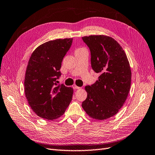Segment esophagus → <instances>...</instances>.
<instances>
[{
  "mask_svg": "<svg viewBox=\"0 0 155 155\" xmlns=\"http://www.w3.org/2000/svg\"><path fill=\"white\" fill-rule=\"evenodd\" d=\"M72 87H73V89H80V87H78V86H77L76 84H73V86H72Z\"/></svg>",
  "mask_w": 155,
  "mask_h": 155,
  "instance_id": "esophagus-1",
  "label": "esophagus"
}]
</instances>
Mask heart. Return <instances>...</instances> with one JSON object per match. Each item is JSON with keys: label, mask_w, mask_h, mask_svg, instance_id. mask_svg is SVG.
<instances>
[{"label": "heart", "mask_w": 155, "mask_h": 155, "mask_svg": "<svg viewBox=\"0 0 155 155\" xmlns=\"http://www.w3.org/2000/svg\"><path fill=\"white\" fill-rule=\"evenodd\" d=\"M86 48H77V49L75 51H82V50H85Z\"/></svg>", "instance_id": "heart-1"}]
</instances>
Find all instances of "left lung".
<instances>
[{
  "label": "left lung",
  "mask_w": 155,
  "mask_h": 155,
  "mask_svg": "<svg viewBox=\"0 0 155 155\" xmlns=\"http://www.w3.org/2000/svg\"><path fill=\"white\" fill-rule=\"evenodd\" d=\"M91 51L92 69L99 73L94 84L86 86L82 107L90 117L104 120L115 116L124 104L131 84V69L124 50L104 35L82 37Z\"/></svg>",
  "instance_id": "1"
}]
</instances>
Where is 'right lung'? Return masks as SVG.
Wrapping results in <instances>:
<instances>
[{"label": "right lung", "instance_id": "1", "mask_svg": "<svg viewBox=\"0 0 155 155\" xmlns=\"http://www.w3.org/2000/svg\"><path fill=\"white\" fill-rule=\"evenodd\" d=\"M73 38L57 39L38 46L31 54L26 69L25 93L38 116L54 120L64 114L72 99L73 89L57 84L64 57Z\"/></svg>", "mask_w": 155, "mask_h": 155}]
</instances>
